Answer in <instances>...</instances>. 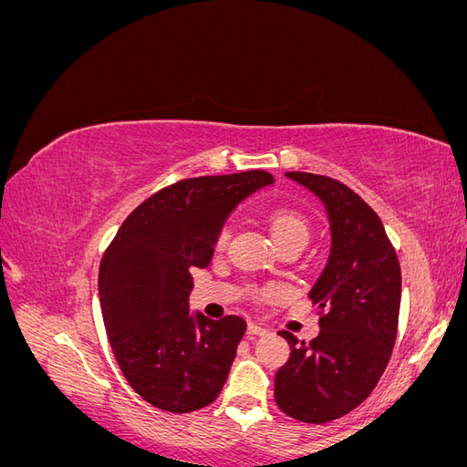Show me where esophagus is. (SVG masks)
<instances>
[{"instance_id":"1","label":"esophagus","mask_w":467,"mask_h":467,"mask_svg":"<svg viewBox=\"0 0 467 467\" xmlns=\"http://www.w3.org/2000/svg\"><path fill=\"white\" fill-rule=\"evenodd\" d=\"M247 335H266V329L265 327H261L259 323H249V327H247Z\"/></svg>"}]
</instances>
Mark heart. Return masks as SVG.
Here are the masks:
<instances>
[{"label":"heart","instance_id":"b5f03b06","mask_svg":"<svg viewBox=\"0 0 467 467\" xmlns=\"http://www.w3.org/2000/svg\"><path fill=\"white\" fill-rule=\"evenodd\" d=\"M268 225H271V234L276 245L282 242H290V239H298V242L307 244L309 223L300 212L290 210V208H278L273 212L271 218H268ZM230 237H232V225L223 223L218 234L216 245L220 249L225 247L230 242Z\"/></svg>","mask_w":467,"mask_h":467}]
</instances>
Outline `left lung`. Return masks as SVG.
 <instances>
[{"label":"left lung","mask_w":467,"mask_h":467,"mask_svg":"<svg viewBox=\"0 0 467 467\" xmlns=\"http://www.w3.org/2000/svg\"><path fill=\"white\" fill-rule=\"evenodd\" d=\"M288 179L312 191L327 210L331 253L309 298L319 309V335L298 343L275 376V400L288 417L329 422L357 409L376 388L398 337L401 268L384 223L341 181L304 171Z\"/></svg>","instance_id":"1"}]
</instances>
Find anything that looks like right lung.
Listing matches in <instances>:
<instances>
[{
  "label": "right lung",
  "instance_id": "right-lung-1",
  "mask_svg": "<svg viewBox=\"0 0 467 467\" xmlns=\"http://www.w3.org/2000/svg\"><path fill=\"white\" fill-rule=\"evenodd\" d=\"M266 171L182 179L122 222L99 266L109 343L130 388L153 407L191 413L214 401L247 329L189 314L191 268L208 266L232 210L271 185Z\"/></svg>",
  "mask_w": 467,
  "mask_h": 467
}]
</instances>
